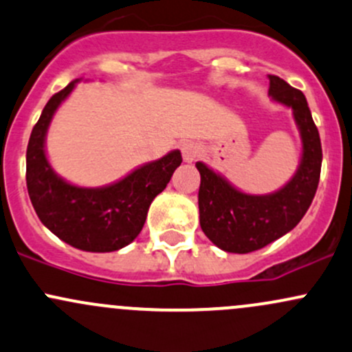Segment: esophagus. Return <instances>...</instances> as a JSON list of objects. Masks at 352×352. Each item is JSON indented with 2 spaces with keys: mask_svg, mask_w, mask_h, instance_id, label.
<instances>
[{
  "mask_svg": "<svg viewBox=\"0 0 352 352\" xmlns=\"http://www.w3.org/2000/svg\"><path fill=\"white\" fill-rule=\"evenodd\" d=\"M180 151H182L184 162H187V164H192V162L197 160V158L201 157V148L192 142L182 143V145H180Z\"/></svg>",
  "mask_w": 352,
  "mask_h": 352,
  "instance_id": "1",
  "label": "esophagus"
}]
</instances>
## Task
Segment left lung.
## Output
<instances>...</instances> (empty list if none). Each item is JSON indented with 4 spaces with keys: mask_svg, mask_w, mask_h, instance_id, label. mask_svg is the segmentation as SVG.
I'll return each instance as SVG.
<instances>
[{
    "mask_svg": "<svg viewBox=\"0 0 352 352\" xmlns=\"http://www.w3.org/2000/svg\"><path fill=\"white\" fill-rule=\"evenodd\" d=\"M268 94L294 109L300 129L302 162L287 186L270 195H248L204 164H195L201 173V228L210 241L228 253L244 254L261 250L292 231L305 216L319 186L322 146L305 96L278 76H270Z\"/></svg>",
    "mask_w": 352,
    "mask_h": 352,
    "instance_id": "8db88e82",
    "label": "left lung"
}]
</instances>
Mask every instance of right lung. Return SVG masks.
<instances>
[{
	"label": "right lung",
	"instance_id": "right-lung-1",
	"mask_svg": "<svg viewBox=\"0 0 352 352\" xmlns=\"http://www.w3.org/2000/svg\"><path fill=\"white\" fill-rule=\"evenodd\" d=\"M70 82L54 94L32 129L27 148V188L43 226L70 246L92 253H109L129 244L146 221L151 201L166 187L182 164L179 150L129 173L102 188L70 186L55 175L45 157V133L52 116L70 94Z\"/></svg>",
	"mask_w": 352,
	"mask_h": 352
}]
</instances>
